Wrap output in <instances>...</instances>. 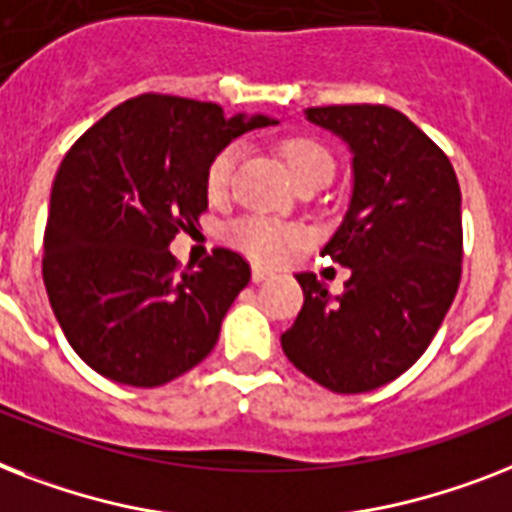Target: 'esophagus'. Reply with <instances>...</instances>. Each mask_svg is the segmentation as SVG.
I'll return each mask as SVG.
<instances>
[{"instance_id":"esophagus-1","label":"esophagus","mask_w":512,"mask_h":512,"mask_svg":"<svg viewBox=\"0 0 512 512\" xmlns=\"http://www.w3.org/2000/svg\"><path fill=\"white\" fill-rule=\"evenodd\" d=\"M268 276H270L268 268H260V265H255V268H252V281H255V284L265 281V278H268Z\"/></svg>"}]
</instances>
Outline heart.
Returning a JSON list of instances; mask_svg holds the SVG:
<instances>
[{"label":"heart","mask_w":512,"mask_h":512,"mask_svg":"<svg viewBox=\"0 0 512 512\" xmlns=\"http://www.w3.org/2000/svg\"><path fill=\"white\" fill-rule=\"evenodd\" d=\"M281 157H284L286 168L292 173L294 181L310 173H331L334 160L328 155V149L321 141L307 139V136H286L278 144ZM236 147L220 149L218 155L210 160L205 170V189L213 199H220L231 186V176L236 168ZM307 234L299 226H289V223H278V220L263 218V215H247L239 218L236 223L228 226V242L236 249H242L244 255L257 260V263L276 265L281 260L292 255L294 249L305 244Z\"/></svg>","instance_id":"1"}]
</instances>
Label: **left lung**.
Listing matches in <instances>:
<instances>
[{"label":"left lung","mask_w":512,"mask_h":512,"mask_svg":"<svg viewBox=\"0 0 512 512\" xmlns=\"http://www.w3.org/2000/svg\"><path fill=\"white\" fill-rule=\"evenodd\" d=\"M307 120L352 149V199L321 255L352 270L339 297L313 273L281 347L339 394L389 384L426 352L463 273L460 184L450 157L386 105L307 107Z\"/></svg>","instance_id":"1"}]
</instances>
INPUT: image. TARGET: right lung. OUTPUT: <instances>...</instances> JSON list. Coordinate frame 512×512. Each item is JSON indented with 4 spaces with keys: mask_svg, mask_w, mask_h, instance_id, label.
I'll use <instances>...</instances> for the list:
<instances>
[{
    "mask_svg": "<svg viewBox=\"0 0 512 512\" xmlns=\"http://www.w3.org/2000/svg\"><path fill=\"white\" fill-rule=\"evenodd\" d=\"M270 123L226 118L215 102L141 94L68 149L52 184L41 273L83 363L149 389L213 352L249 263L218 247L199 270H178L168 247L207 210L210 160Z\"/></svg>",
    "mask_w": 512,
    "mask_h": 512,
    "instance_id": "add662e5",
    "label": "right lung"
}]
</instances>
